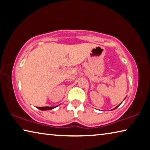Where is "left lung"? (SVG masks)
Segmentation results:
<instances>
[{
  "label": "left lung",
  "mask_w": 150,
  "mask_h": 150,
  "mask_svg": "<svg viewBox=\"0 0 150 150\" xmlns=\"http://www.w3.org/2000/svg\"><path fill=\"white\" fill-rule=\"evenodd\" d=\"M125 98H126V97H125ZM125 98H124V99H125ZM120 105H119L118 106H116V108H114V110H115V109H116V108H117L118 107V106H120Z\"/></svg>",
  "instance_id": "1"
}]
</instances>
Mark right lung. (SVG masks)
Instances as JSON below:
<instances>
[{"label": "right lung", "instance_id": "obj_1", "mask_svg": "<svg viewBox=\"0 0 150 150\" xmlns=\"http://www.w3.org/2000/svg\"><path fill=\"white\" fill-rule=\"evenodd\" d=\"M57 106H44V107H38V108L40 109L41 110H52V109H54L55 107H57Z\"/></svg>", "mask_w": 150, "mask_h": 150}]
</instances>
